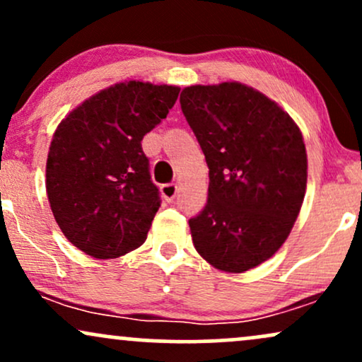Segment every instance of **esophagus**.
<instances>
[{
    "mask_svg": "<svg viewBox=\"0 0 362 362\" xmlns=\"http://www.w3.org/2000/svg\"><path fill=\"white\" fill-rule=\"evenodd\" d=\"M161 195L165 197V201L172 202L177 195V184H163L161 185Z\"/></svg>",
    "mask_w": 362,
    "mask_h": 362,
    "instance_id": "esophagus-1",
    "label": "esophagus"
}]
</instances>
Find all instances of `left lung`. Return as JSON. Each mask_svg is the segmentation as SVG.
Instances as JSON below:
<instances>
[{
	"label": "left lung",
	"instance_id": "1",
	"mask_svg": "<svg viewBox=\"0 0 362 362\" xmlns=\"http://www.w3.org/2000/svg\"><path fill=\"white\" fill-rule=\"evenodd\" d=\"M180 107L209 167L207 202L189 219L195 250L224 272L257 267L300 214L308 168L300 127L236 81L187 86Z\"/></svg>",
	"mask_w": 362,
	"mask_h": 362
}]
</instances>
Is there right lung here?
I'll return each instance as SVG.
<instances>
[{
  "label": "right lung",
  "instance_id": "obj_1",
  "mask_svg": "<svg viewBox=\"0 0 362 362\" xmlns=\"http://www.w3.org/2000/svg\"><path fill=\"white\" fill-rule=\"evenodd\" d=\"M178 86L117 83L76 107L49 148L45 189L61 231L95 259L141 247L160 207L141 141L175 105Z\"/></svg>",
  "mask_w": 362,
  "mask_h": 362
}]
</instances>
